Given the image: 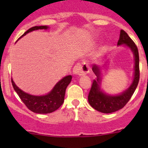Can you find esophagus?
I'll list each match as a JSON object with an SVG mask.
<instances>
[{
  "label": "esophagus",
  "mask_w": 148,
  "mask_h": 148,
  "mask_svg": "<svg viewBox=\"0 0 148 148\" xmlns=\"http://www.w3.org/2000/svg\"><path fill=\"white\" fill-rule=\"evenodd\" d=\"M89 71V66H88L86 62H82V63H77L74 66V69H73V73L75 75L81 76L86 74Z\"/></svg>",
  "instance_id": "esophagus-1"
}]
</instances>
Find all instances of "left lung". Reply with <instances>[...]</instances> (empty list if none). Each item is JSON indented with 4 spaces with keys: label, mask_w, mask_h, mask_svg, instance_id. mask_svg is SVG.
<instances>
[{
    "label": "left lung",
    "mask_w": 148,
    "mask_h": 148,
    "mask_svg": "<svg viewBox=\"0 0 148 148\" xmlns=\"http://www.w3.org/2000/svg\"><path fill=\"white\" fill-rule=\"evenodd\" d=\"M127 46L131 49L135 58V72L132 84L125 92L117 95H110L104 93L99 87L100 79V67L94 64L92 71L97 76V79L93 80L92 87L88 95L89 104L97 111L102 113H112L123 108L135 92L140 79V68H139V53L137 46L124 30L120 31V39L117 45Z\"/></svg>",
    "instance_id": "left-lung-1"
}]
</instances>
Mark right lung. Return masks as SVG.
I'll return each mask as SVG.
<instances>
[{
  "label": "right lung",
  "instance_id": "obj_1",
  "mask_svg": "<svg viewBox=\"0 0 148 148\" xmlns=\"http://www.w3.org/2000/svg\"><path fill=\"white\" fill-rule=\"evenodd\" d=\"M49 27L46 26H34L26 31L21 37L23 36L31 31L38 29H47ZM71 79L72 77L71 75L64 77L59 82L56 83L49 93L43 96H34L26 93L16 86L13 81V79H11V82L14 90L28 110L38 114H48L56 111L63 104L64 101L66 89L71 82Z\"/></svg>",
  "mask_w": 148,
  "mask_h": 148
}]
</instances>
